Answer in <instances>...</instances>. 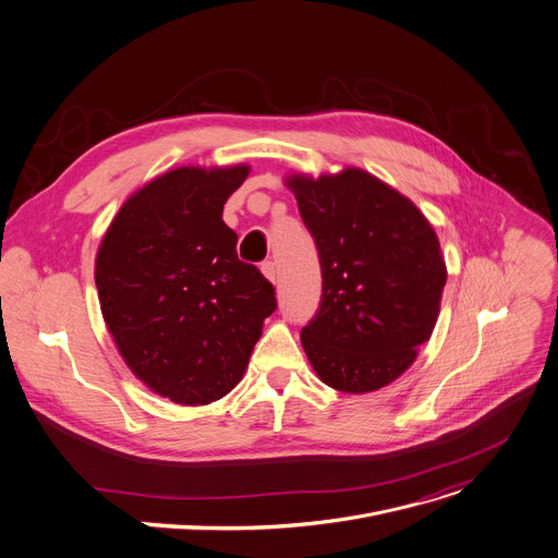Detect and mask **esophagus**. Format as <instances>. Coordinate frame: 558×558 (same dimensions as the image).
<instances>
[{
  "label": "esophagus",
  "instance_id": "esophagus-1",
  "mask_svg": "<svg viewBox=\"0 0 558 558\" xmlns=\"http://www.w3.org/2000/svg\"><path fill=\"white\" fill-rule=\"evenodd\" d=\"M263 274H265V278L269 280V282H278V267H276V263H265L263 265Z\"/></svg>",
  "mask_w": 558,
  "mask_h": 558
}]
</instances>
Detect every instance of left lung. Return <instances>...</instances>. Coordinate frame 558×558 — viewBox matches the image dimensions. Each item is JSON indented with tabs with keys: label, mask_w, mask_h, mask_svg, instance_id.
Segmentation results:
<instances>
[{
	"label": "left lung",
	"mask_w": 558,
	"mask_h": 558,
	"mask_svg": "<svg viewBox=\"0 0 558 558\" xmlns=\"http://www.w3.org/2000/svg\"><path fill=\"white\" fill-rule=\"evenodd\" d=\"M284 184L323 269L302 349L325 385L376 391L412 367L436 327L447 280L438 235L410 197L359 167L291 173Z\"/></svg>",
	"instance_id": "1"
}]
</instances>
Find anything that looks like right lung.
Listing matches in <instances>:
<instances>
[{
	"mask_svg": "<svg viewBox=\"0 0 558 558\" xmlns=\"http://www.w3.org/2000/svg\"><path fill=\"white\" fill-rule=\"evenodd\" d=\"M248 165L178 167L137 189L95 258L99 310L126 367L178 404H209L244 376L276 312L271 282L238 260L225 225Z\"/></svg>",
	"mask_w": 558,
	"mask_h": 558,
	"instance_id": "add662e5",
	"label": "right lung"
}]
</instances>
